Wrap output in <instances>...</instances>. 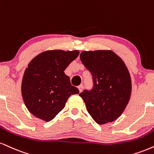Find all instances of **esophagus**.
I'll return each instance as SVG.
<instances>
[{"label":"esophagus","instance_id":"esophagus-1","mask_svg":"<svg viewBox=\"0 0 154 154\" xmlns=\"http://www.w3.org/2000/svg\"><path fill=\"white\" fill-rule=\"evenodd\" d=\"M78 89H79V92H82V90H83V85H79V86L78 87Z\"/></svg>","mask_w":154,"mask_h":154}]
</instances>
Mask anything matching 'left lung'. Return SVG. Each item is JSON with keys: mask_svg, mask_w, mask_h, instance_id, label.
I'll return each mask as SVG.
<instances>
[{"mask_svg": "<svg viewBox=\"0 0 154 154\" xmlns=\"http://www.w3.org/2000/svg\"><path fill=\"white\" fill-rule=\"evenodd\" d=\"M79 57L93 78L92 90L79 94L87 110L100 125L115 121L125 110L132 91L126 65L112 50L83 51Z\"/></svg>", "mask_w": 154, "mask_h": 154, "instance_id": "1", "label": "left lung"}]
</instances>
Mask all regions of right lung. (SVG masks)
Wrapping results in <instances>:
<instances>
[{
	"label": "right lung",
	"instance_id": "obj_1",
	"mask_svg": "<svg viewBox=\"0 0 154 154\" xmlns=\"http://www.w3.org/2000/svg\"><path fill=\"white\" fill-rule=\"evenodd\" d=\"M78 50H47L28 64L21 82V95L29 112L45 122L64 109L72 95L79 93L64 70L78 57Z\"/></svg>",
	"mask_w": 154,
	"mask_h": 154
}]
</instances>
